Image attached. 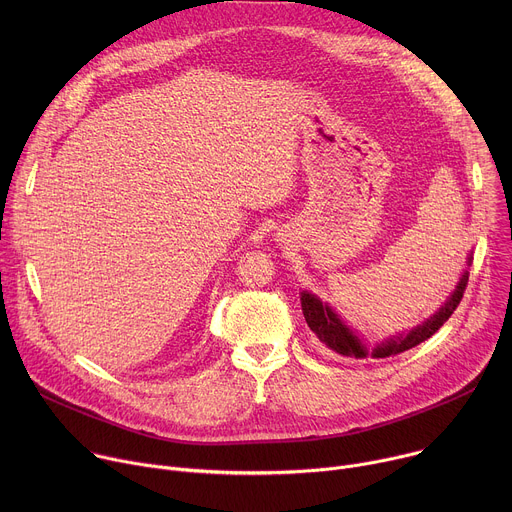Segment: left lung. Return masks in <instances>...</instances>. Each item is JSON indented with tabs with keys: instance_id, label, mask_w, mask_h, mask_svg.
<instances>
[{
	"instance_id": "obj_1",
	"label": "left lung",
	"mask_w": 512,
	"mask_h": 512,
	"mask_svg": "<svg viewBox=\"0 0 512 512\" xmlns=\"http://www.w3.org/2000/svg\"><path fill=\"white\" fill-rule=\"evenodd\" d=\"M466 263L470 267L472 253L468 255ZM466 283H468V269L462 273L458 285L454 287V291L448 296V300L442 304L440 310H437L435 314H431L425 322H421L415 328H411L409 332L399 334V336H391V338L375 344L373 348L367 346V342H364L336 314V310L328 302H322L316 294H312V291H300V300H302V312H304V318H306L310 330L330 350H334V352H338L342 356H350V358H367V356H371V358H387V356L405 352V350L425 342L427 338H431L437 330H440L444 326V322H448V318L460 306V300L464 296Z\"/></svg>"
}]
</instances>
